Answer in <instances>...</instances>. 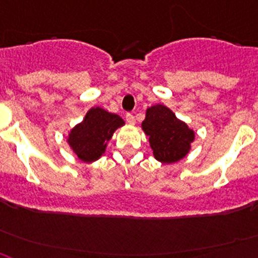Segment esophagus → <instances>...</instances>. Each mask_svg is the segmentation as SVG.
<instances>
[{
    "instance_id": "esophagus-1",
    "label": "esophagus",
    "mask_w": 258,
    "mask_h": 258,
    "mask_svg": "<svg viewBox=\"0 0 258 258\" xmlns=\"http://www.w3.org/2000/svg\"><path fill=\"white\" fill-rule=\"evenodd\" d=\"M125 117H126V121L129 122V124H131V125L136 124V116H134L133 114H131V112H127V114L125 115Z\"/></svg>"
}]
</instances>
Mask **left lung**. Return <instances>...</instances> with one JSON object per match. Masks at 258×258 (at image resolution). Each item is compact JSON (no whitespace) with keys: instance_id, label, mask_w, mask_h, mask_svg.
<instances>
[{"instance_id":"1","label":"left lung","mask_w":258,"mask_h":258,"mask_svg":"<svg viewBox=\"0 0 258 258\" xmlns=\"http://www.w3.org/2000/svg\"><path fill=\"white\" fill-rule=\"evenodd\" d=\"M142 129L149 137L153 156L162 163H175L188 153L195 133L164 105L147 109Z\"/></svg>"}]
</instances>
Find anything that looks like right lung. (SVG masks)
Segmentation results:
<instances>
[{"mask_svg":"<svg viewBox=\"0 0 258 258\" xmlns=\"http://www.w3.org/2000/svg\"><path fill=\"white\" fill-rule=\"evenodd\" d=\"M124 124L119 115L111 114L101 107H92L87 111L83 121L70 132L67 142L81 161L91 163L105 153L107 142L114 132Z\"/></svg>","mask_w":258,"mask_h":258,"instance_id":"right-lung-1","label":"right lung"}]
</instances>
